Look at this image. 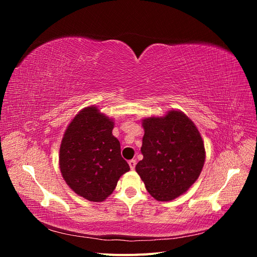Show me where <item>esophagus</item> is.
Masks as SVG:
<instances>
[{
	"label": "esophagus",
	"instance_id": "obj_1",
	"mask_svg": "<svg viewBox=\"0 0 257 257\" xmlns=\"http://www.w3.org/2000/svg\"><path fill=\"white\" fill-rule=\"evenodd\" d=\"M128 165H130L131 169L133 170V169L135 168V166H136V160H131V161H128Z\"/></svg>",
	"mask_w": 257,
	"mask_h": 257
}]
</instances>
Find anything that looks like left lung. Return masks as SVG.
<instances>
[{
	"label": "left lung",
	"instance_id": "1",
	"mask_svg": "<svg viewBox=\"0 0 257 257\" xmlns=\"http://www.w3.org/2000/svg\"><path fill=\"white\" fill-rule=\"evenodd\" d=\"M144 159L135 167L147 191L160 201L188 191L205 164V146L195 124L180 110L143 119Z\"/></svg>",
	"mask_w": 257,
	"mask_h": 257
}]
</instances>
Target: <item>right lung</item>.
Here are the masks:
<instances>
[{
	"mask_svg": "<svg viewBox=\"0 0 257 257\" xmlns=\"http://www.w3.org/2000/svg\"><path fill=\"white\" fill-rule=\"evenodd\" d=\"M114 122L96 106L81 109L68 124L60 147L59 165L66 184L90 201H103L130 170L112 135Z\"/></svg>",
	"mask_w": 257,
	"mask_h": 257,
	"instance_id": "right-lung-1",
	"label": "right lung"
}]
</instances>
